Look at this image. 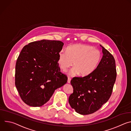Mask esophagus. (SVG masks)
I'll list each match as a JSON object with an SVG mask.
<instances>
[{
	"label": "esophagus",
	"instance_id": "34e87169",
	"mask_svg": "<svg viewBox=\"0 0 131 131\" xmlns=\"http://www.w3.org/2000/svg\"><path fill=\"white\" fill-rule=\"evenodd\" d=\"M70 81H71V79L69 78V77H68V80H67V82L68 83H70Z\"/></svg>",
	"mask_w": 131,
	"mask_h": 131
}]
</instances>
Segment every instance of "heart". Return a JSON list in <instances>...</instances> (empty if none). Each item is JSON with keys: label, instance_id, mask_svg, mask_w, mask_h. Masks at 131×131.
I'll list each match as a JSON object with an SVG mask.
<instances>
[{"label": "heart", "instance_id": "heart-1", "mask_svg": "<svg viewBox=\"0 0 131 131\" xmlns=\"http://www.w3.org/2000/svg\"><path fill=\"white\" fill-rule=\"evenodd\" d=\"M101 58L102 54L99 50L88 45L76 44L68 46L67 51L61 50L59 53L58 62L64 72L73 64L74 67L69 72L70 75L79 74L80 76L85 77L95 70Z\"/></svg>", "mask_w": 131, "mask_h": 131}]
</instances>
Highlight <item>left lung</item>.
Masks as SVG:
<instances>
[{"label": "left lung", "instance_id": "obj_1", "mask_svg": "<svg viewBox=\"0 0 131 131\" xmlns=\"http://www.w3.org/2000/svg\"><path fill=\"white\" fill-rule=\"evenodd\" d=\"M103 57L95 70L83 77H73L70 81L73 93L68 102L77 113L89 115L100 109L109 99L116 81L115 60L103 46Z\"/></svg>", "mask_w": 131, "mask_h": 131}]
</instances>
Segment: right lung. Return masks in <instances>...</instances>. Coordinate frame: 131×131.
Wrapping results in <instances>:
<instances>
[{
    "label": "right lung",
    "mask_w": 131,
    "mask_h": 131,
    "mask_svg": "<svg viewBox=\"0 0 131 131\" xmlns=\"http://www.w3.org/2000/svg\"><path fill=\"white\" fill-rule=\"evenodd\" d=\"M63 45L61 41L42 40L22 49L16 62L15 84L27 105H43L56 89L67 83V77L60 71L58 62Z\"/></svg>",
    "instance_id": "add662e5"
}]
</instances>
